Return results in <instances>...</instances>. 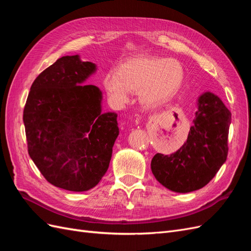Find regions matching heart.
Returning <instances> with one entry per match:
<instances>
[{"label": "heart", "mask_w": 251, "mask_h": 251, "mask_svg": "<svg viewBox=\"0 0 251 251\" xmlns=\"http://www.w3.org/2000/svg\"><path fill=\"white\" fill-rule=\"evenodd\" d=\"M183 80L184 69L177 59L140 55L121 65L118 72H108L103 85L117 103H126L131 91H139L140 102L153 109L170 101Z\"/></svg>", "instance_id": "b5f03b06"}]
</instances>
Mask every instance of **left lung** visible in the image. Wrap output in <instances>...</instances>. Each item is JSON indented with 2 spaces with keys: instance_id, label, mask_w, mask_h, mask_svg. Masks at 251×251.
Listing matches in <instances>:
<instances>
[{
  "instance_id": "left-lung-1",
  "label": "left lung",
  "mask_w": 251,
  "mask_h": 251,
  "mask_svg": "<svg viewBox=\"0 0 251 251\" xmlns=\"http://www.w3.org/2000/svg\"><path fill=\"white\" fill-rule=\"evenodd\" d=\"M230 123L231 113L223 101L214 93H203L183 146L176 153H158L151 159V173L159 183L176 193L206 185L226 161Z\"/></svg>"
}]
</instances>
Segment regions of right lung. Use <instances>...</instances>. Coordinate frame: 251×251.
Instances as JSON below:
<instances>
[{
  "label": "right lung",
  "mask_w": 251,
  "mask_h": 251,
  "mask_svg": "<svg viewBox=\"0 0 251 251\" xmlns=\"http://www.w3.org/2000/svg\"><path fill=\"white\" fill-rule=\"evenodd\" d=\"M96 65L63 56L33 81L23 120L28 153L49 183L86 192L108 171L119 134L117 114L102 113V93L85 85Z\"/></svg>",
  "instance_id": "obj_1"
}]
</instances>
